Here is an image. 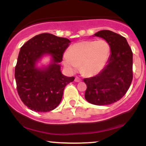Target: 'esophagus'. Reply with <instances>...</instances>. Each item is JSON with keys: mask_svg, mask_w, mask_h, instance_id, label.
Masks as SVG:
<instances>
[{"mask_svg": "<svg viewBox=\"0 0 146 146\" xmlns=\"http://www.w3.org/2000/svg\"><path fill=\"white\" fill-rule=\"evenodd\" d=\"M75 81L76 82H80L82 81V80L80 78H78V77H76V78H75Z\"/></svg>", "mask_w": 146, "mask_h": 146, "instance_id": "obj_1", "label": "esophagus"}]
</instances>
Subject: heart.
<instances>
[{"mask_svg":"<svg viewBox=\"0 0 146 146\" xmlns=\"http://www.w3.org/2000/svg\"><path fill=\"white\" fill-rule=\"evenodd\" d=\"M110 54V44L106 40H85L73 44L63 56V64L73 73L80 66V72L87 77L100 73L106 64Z\"/></svg>","mask_w":146,"mask_h":146,"instance_id":"obj_1","label":"heart"}]
</instances>
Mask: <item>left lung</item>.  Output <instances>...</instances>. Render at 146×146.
I'll use <instances>...</instances> for the list:
<instances>
[{
    "instance_id": "1",
    "label": "left lung",
    "mask_w": 146,
    "mask_h": 146,
    "mask_svg": "<svg viewBox=\"0 0 146 146\" xmlns=\"http://www.w3.org/2000/svg\"><path fill=\"white\" fill-rule=\"evenodd\" d=\"M93 36L106 40L110 55L103 70L84 79L87 88L85 99L94 105H109L123 98L132 80V52L124 37L109 30H102Z\"/></svg>"
}]
</instances>
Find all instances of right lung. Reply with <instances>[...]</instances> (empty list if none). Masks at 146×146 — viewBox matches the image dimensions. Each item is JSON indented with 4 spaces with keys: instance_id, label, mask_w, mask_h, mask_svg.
<instances>
[{
    "instance_id": "obj_1",
    "label": "right lung",
    "mask_w": 146,
    "mask_h": 146,
    "mask_svg": "<svg viewBox=\"0 0 146 146\" xmlns=\"http://www.w3.org/2000/svg\"><path fill=\"white\" fill-rule=\"evenodd\" d=\"M71 41L51 33L37 35L21 48L15 68V79L20 98L29 109L45 113L55 109L62 98L65 86L75 80L61 72L60 62ZM51 60L38 66L44 56Z\"/></svg>"
}]
</instances>
